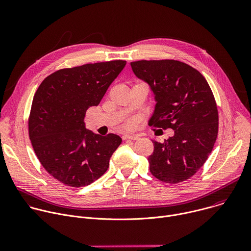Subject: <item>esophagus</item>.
Here are the masks:
<instances>
[{"label": "esophagus", "instance_id": "1", "mask_svg": "<svg viewBox=\"0 0 251 251\" xmlns=\"http://www.w3.org/2000/svg\"><path fill=\"white\" fill-rule=\"evenodd\" d=\"M122 139L123 140H137V139H139V137L137 136V135H124V136H122Z\"/></svg>", "mask_w": 251, "mask_h": 251}]
</instances>
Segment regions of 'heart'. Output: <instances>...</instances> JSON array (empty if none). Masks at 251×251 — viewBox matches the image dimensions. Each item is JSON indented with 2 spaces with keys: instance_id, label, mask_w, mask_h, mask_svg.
Returning <instances> with one entry per match:
<instances>
[{
  "instance_id": "1",
  "label": "heart",
  "mask_w": 251,
  "mask_h": 251,
  "mask_svg": "<svg viewBox=\"0 0 251 251\" xmlns=\"http://www.w3.org/2000/svg\"><path fill=\"white\" fill-rule=\"evenodd\" d=\"M134 122L133 121H128L126 124H125V127L127 128V129H132L133 127H134Z\"/></svg>"
}]
</instances>
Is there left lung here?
Here are the masks:
<instances>
[{"mask_svg":"<svg viewBox=\"0 0 251 251\" xmlns=\"http://www.w3.org/2000/svg\"><path fill=\"white\" fill-rule=\"evenodd\" d=\"M131 66L155 94L150 126L175 132L163 143L153 141L150 172L161 182L187 181L203 166L218 137L219 112L212 91L200 71L182 61L138 60Z\"/></svg>","mask_w":251,"mask_h":251,"instance_id":"8db88e82","label":"left lung"}]
</instances>
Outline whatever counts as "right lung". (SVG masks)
<instances>
[{
  "mask_svg": "<svg viewBox=\"0 0 251 251\" xmlns=\"http://www.w3.org/2000/svg\"><path fill=\"white\" fill-rule=\"evenodd\" d=\"M126 65L125 60L87 63L51 74L35 91L28 117L33 151L60 183L80 188L99 178L121 144L115 134L87 130V109L97 106Z\"/></svg>",
  "mask_w": 251,
  "mask_h": 251,
  "instance_id": "1",
  "label": "right lung"
}]
</instances>
